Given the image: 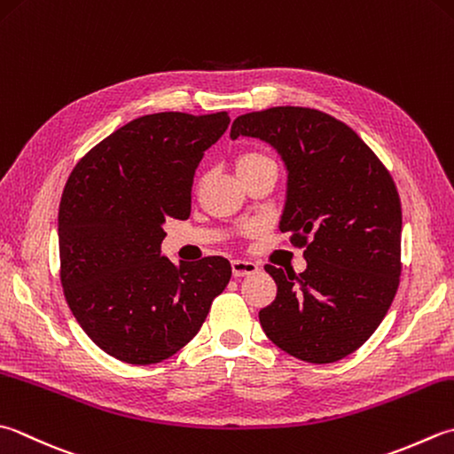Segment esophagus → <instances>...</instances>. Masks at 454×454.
Instances as JSON below:
<instances>
[{
    "label": "esophagus",
    "mask_w": 454,
    "mask_h": 454,
    "mask_svg": "<svg viewBox=\"0 0 454 454\" xmlns=\"http://www.w3.org/2000/svg\"><path fill=\"white\" fill-rule=\"evenodd\" d=\"M260 271L257 263L247 262V260H234L232 262V275L234 278H244V275H254Z\"/></svg>",
    "instance_id": "34e87169"
}]
</instances>
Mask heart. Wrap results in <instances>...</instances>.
<instances>
[{
    "label": "heart",
    "instance_id": "b5f03b06",
    "mask_svg": "<svg viewBox=\"0 0 454 454\" xmlns=\"http://www.w3.org/2000/svg\"><path fill=\"white\" fill-rule=\"evenodd\" d=\"M268 155L262 153V151H244V153H239L236 159V168L238 171H242V168H247L252 165H257L262 161H268Z\"/></svg>",
    "mask_w": 454,
    "mask_h": 454
}]
</instances>
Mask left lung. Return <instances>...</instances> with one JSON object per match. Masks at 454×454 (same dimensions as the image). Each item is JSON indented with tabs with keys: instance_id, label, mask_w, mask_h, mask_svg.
Returning <instances> with one entry per match:
<instances>
[{
	"instance_id": "8db88e82",
	"label": "left lung",
	"mask_w": 454,
	"mask_h": 454,
	"mask_svg": "<svg viewBox=\"0 0 454 454\" xmlns=\"http://www.w3.org/2000/svg\"><path fill=\"white\" fill-rule=\"evenodd\" d=\"M257 137L287 168L281 232L305 246L307 270L265 265L278 297L260 310L268 339L291 356L331 364L374 334L402 275V202L356 131L297 106L244 114L230 137Z\"/></svg>"
}]
</instances>
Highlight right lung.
Returning <instances> with one entry per match:
<instances>
[{
    "instance_id": "1",
    "label": "right lung",
    "mask_w": 454,
    "mask_h": 454,
    "mask_svg": "<svg viewBox=\"0 0 454 454\" xmlns=\"http://www.w3.org/2000/svg\"><path fill=\"white\" fill-rule=\"evenodd\" d=\"M226 112L149 114L80 159L59 208L60 281L94 344L145 366L194 339L228 286L224 257L175 265L161 255L167 218L191 215L194 171L228 129Z\"/></svg>"
}]
</instances>
